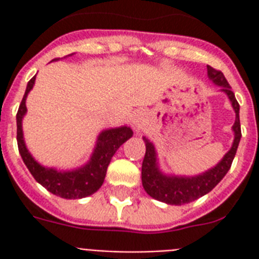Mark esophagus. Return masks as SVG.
<instances>
[{
	"mask_svg": "<svg viewBox=\"0 0 259 259\" xmlns=\"http://www.w3.org/2000/svg\"><path fill=\"white\" fill-rule=\"evenodd\" d=\"M144 121H145V114L142 113V111H137L133 115V118H132V123L137 129H141L142 125H144Z\"/></svg>",
	"mask_w": 259,
	"mask_h": 259,
	"instance_id": "obj_1",
	"label": "esophagus"
}]
</instances>
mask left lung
Wrapping results in <instances>:
<instances>
[{
    "label": "left lung",
    "instance_id": "1",
    "mask_svg": "<svg viewBox=\"0 0 259 259\" xmlns=\"http://www.w3.org/2000/svg\"><path fill=\"white\" fill-rule=\"evenodd\" d=\"M207 75L209 80H212L213 84L221 87V91H223L229 97L231 106L235 111V122L233 125V145L221 161L212 168H209L208 170L196 176H181V175L177 176V175H166L160 169L156 148L148 138L142 137L146 146L145 157L142 161V187L149 196L166 204L181 205L185 203H191L199 197L204 196L209 191H212L217 184H219V181L226 176V173L229 172L235 153H237L239 141H241L239 103L235 99L233 90L221 71L207 66Z\"/></svg>",
    "mask_w": 259,
    "mask_h": 259
}]
</instances>
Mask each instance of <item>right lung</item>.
Returning a JSON list of instances; mask_svg holds the SVG:
<instances>
[{
    "instance_id": "add662e5",
    "label": "right lung",
    "mask_w": 259,
    "mask_h": 259,
    "mask_svg": "<svg viewBox=\"0 0 259 259\" xmlns=\"http://www.w3.org/2000/svg\"><path fill=\"white\" fill-rule=\"evenodd\" d=\"M34 80H36V75L28 82L25 94L16 115L17 145L22 161L32 173L34 180L56 196H60L63 199H82V197L90 196L102 187L111 157L117 152L118 148L133 136V130L130 129L129 126H119V127L102 130L97 138V144L94 146L91 157L84 165L79 168L71 170H59L56 168L41 165L29 153L24 141V133H22V119L26 114V97L30 90L33 89Z\"/></svg>"
}]
</instances>
